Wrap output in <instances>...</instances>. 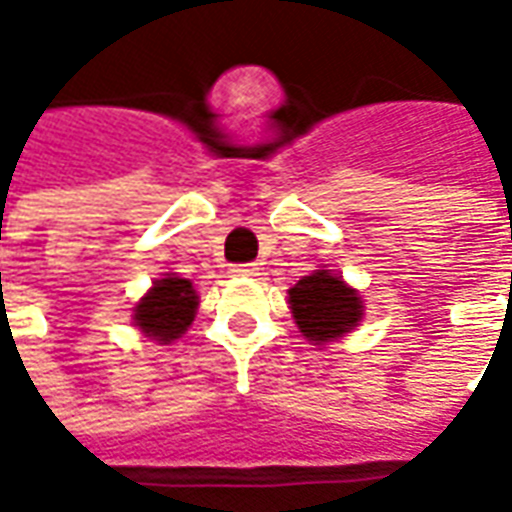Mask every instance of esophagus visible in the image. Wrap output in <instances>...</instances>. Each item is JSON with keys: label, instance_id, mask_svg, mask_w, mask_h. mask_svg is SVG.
<instances>
[{"label": "esophagus", "instance_id": "esophagus-1", "mask_svg": "<svg viewBox=\"0 0 512 512\" xmlns=\"http://www.w3.org/2000/svg\"><path fill=\"white\" fill-rule=\"evenodd\" d=\"M230 274H233V277H255L257 266L255 263H241V266L230 268Z\"/></svg>", "mask_w": 512, "mask_h": 512}]
</instances>
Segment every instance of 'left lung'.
<instances>
[{
	"mask_svg": "<svg viewBox=\"0 0 512 512\" xmlns=\"http://www.w3.org/2000/svg\"><path fill=\"white\" fill-rule=\"evenodd\" d=\"M290 293V310L304 337L315 343H332L340 334L351 332L362 318V299L356 290L329 271H315L299 279Z\"/></svg>",
	"mask_w": 512,
	"mask_h": 512,
	"instance_id": "8db88e82",
	"label": "left lung"
}]
</instances>
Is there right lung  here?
<instances>
[{"label": "right lung", "mask_w": 512, "mask_h": 512, "mask_svg": "<svg viewBox=\"0 0 512 512\" xmlns=\"http://www.w3.org/2000/svg\"><path fill=\"white\" fill-rule=\"evenodd\" d=\"M194 310H197V293L189 279L167 277L158 279L145 299L136 304L134 321L147 337L158 343H169L189 329Z\"/></svg>", "instance_id": "right-lung-1"}]
</instances>
